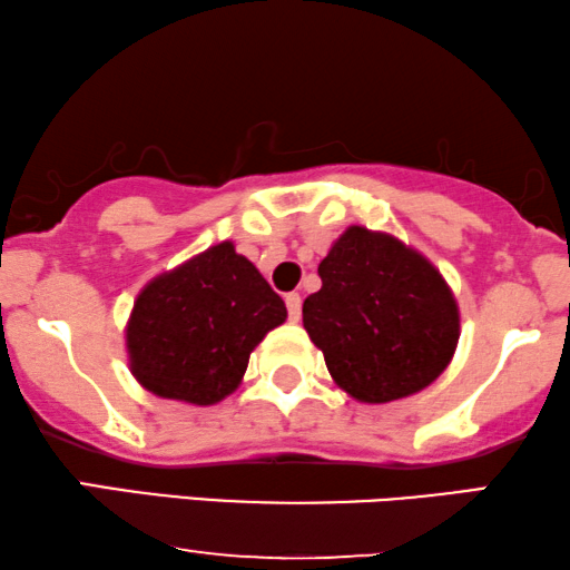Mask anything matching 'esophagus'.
I'll list each match as a JSON object with an SVG mask.
<instances>
[{
  "label": "esophagus",
  "mask_w": 570,
  "mask_h": 570,
  "mask_svg": "<svg viewBox=\"0 0 570 570\" xmlns=\"http://www.w3.org/2000/svg\"><path fill=\"white\" fill-rule=\"evenodd\" d=\"M285 306H287V316H291V322H298V318H301V295L298 293H287L285 295Z\"/></svg>",
  "instance_id": "34e87169"
}]
</instances>
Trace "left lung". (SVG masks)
Listing matches in <instances>:
<instances>
[{
  "instance_id": "obj_1",
  "label": "left lung",
  "mask_w": 570,
  "mask_h": 570,
  "mask_svg": "<svg viewBox=\"0 0 570 570\" xmlns=\"http://www.w3.org/2000/svg\"><path fill=\"white\" fill-rule=\"evenodd\" d=\"M322 291L303 301V326L332 379L361 402L425 389L459 340V308L425 256L353 225L318 264Z\"/></svg>"
}]
</instances>
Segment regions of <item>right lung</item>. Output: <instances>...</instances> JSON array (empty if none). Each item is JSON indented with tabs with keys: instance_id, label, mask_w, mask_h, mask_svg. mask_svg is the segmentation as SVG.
Wrapping results in <instances>:
<instances>
[{
	"instance_id": "add662e5",
	"label": "right lung",
	"mask_w": 570,
	"mask_h": 570,
	"mask_svg": "<svg viewBox=\"0 0 570 570\" xmlns=\"http://www.w3.org/2000/svg\"><path fill=\"white\" fill-rule=\"evenodd\" d=\"M287 308L230 240L155 277L127 326L131 373L147 392L215 404L244 379L248 355Z\"/></svg>"
}]
</instances>
